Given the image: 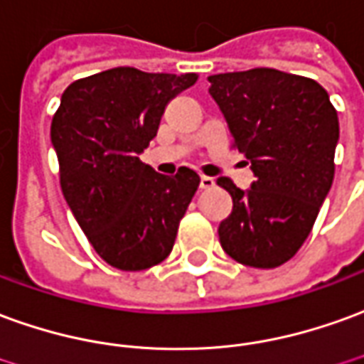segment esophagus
<instances>
[{
    "label": "esophagus",
    "mask_w": 364,
    "mask_h": 364,
    "mask_svg": "<svg viewBox=\"0 0 364 364\" xmlns=\"http://www.w3.org/2000/svg\"><path fill=\"white\" fill-rule=\"evenodd\" d=\"M213 187H215V179H213V177H207V175H203V177H200V189H213Z\"/></svg>",
    "instance_id": "34e87169"
}]
</instances>
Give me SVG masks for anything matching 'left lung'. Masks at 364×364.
I'll return each instance as SVG.
<instances>
[{
	"instance_id": "left-lung-1",
	"label": "left lung",
	"mask_w": 364,
	"mask_h": 364,
	"mask_svg": "<svg viewBox=\"0 0 364 364\" xmlns=\"http://www.w3.org/2000/svg\"><path fill=\"white\" fill-rule=\"evenodd\" d=\"M208 82L256 177L246 191L228 177L217 181L232 197V213L218 226L220 246L244 266H282L306 242L331 189L337 112L323 86L276 68L213 75Z\"/></svg>"
}]
</instances>
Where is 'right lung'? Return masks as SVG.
I'll return each mask as SVG.
<instances>
[{
  "label": "right lung",
  "instance_id": "right-lung-1",
  "mask_svg": "<svg viewBox=\"0 0 364 364\" xmlns=\"http://www.w3.org/2000/svg\"><path fill=\"white\" fill-rule=\"evenodd\" d=\"M197 78L110 68L75 80L53 116L63 195L94 250L118 270H146L169 256L199 187L189 167L169 177L139 159L165 106Z\"/></svg>",
  "mask_w": 364,
  "mask_h": 364
}]
</instances>
